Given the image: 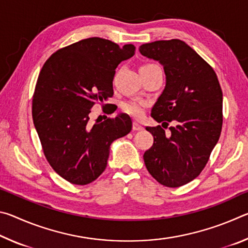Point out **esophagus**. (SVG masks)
<instances>
[{"mask_svg":"<svg viewBox=\"0 0 248 248\" xmlns=\"http://www.w3.org/2000/svg\"><path fill=\"white\" fill-rule=\"evenodd\" d=\"M132 129L134 131H139V130L143 129V125H141L139 123H137V121H134L133 124H132Z\"/></svg>","mask_w":248,"mask_h":248,"instance_id":"esophagus-1","label":"esophagus"}]
</instances>
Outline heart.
<instances>
[{
	"instance_id": "heart-1",
	"label": "heart",
	"mask_w": 248,
	"mask_h": 248,
	"mask_svg": "<svg viewBox=\"0 0 248 248\" xmlns=\"http://www.w3.org/2000/svg\"><path fill=\"white\" fill-rule=\"evenodd\" d=\"M151 66H157V65L154 63H146L144 65H142L141 69L151 68ZM145 106L146 104L145 102H143V100H130V102L124 104L123 108L127 114L134 117V118H141L145 112Z\"/></svg>"
}]
</instances>
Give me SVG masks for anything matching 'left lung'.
Wrapping results in <instances>:
<instances>
[{
  "instance_id": "left-lung-1",
  "label": "left lung",
  "mask_w": 248,
  "mask_h": 248,
  "mask_svg": "<svg viewBox=\"0 0 248 248\" xmlns=\"http://www.w3.org/2000/svg\"><path fill=\"white\" fill-rule=\"evenodd\" d=\"M139 50L158 61L166 75L151 116L163 124L175 123L169 133L161 125L145 128L154 138L143 155L145 166L163 186L180 187L198 177L219 141L223 123L219 79L212 66L179 39L144 44Z\"/></svg>"
}]
</instances>
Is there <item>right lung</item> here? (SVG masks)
<instances>
[{
  "instance_id": "obj_1",
  "label": "right lung",
  "mask_w": 248,
  "mask_h": 248,
  "mask_svg": "<svg viewBox=\"0 0 248 248\" xmlns=\"http://www.w3.org/2000/svg\"><path fill=\"white\" fill-rule=\"evenodd\" d=\"M136 47L120 48L93 37L59 49L41 69L32 98V120L50 166L74 185L94 182L107 166L110 144L132 129L131 118L120 114L90 124L94 105L105 114L116 108L104 104L112 97V81L121 61Z\"/></svg>"
}]
</instances>
